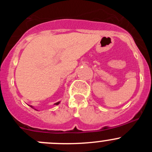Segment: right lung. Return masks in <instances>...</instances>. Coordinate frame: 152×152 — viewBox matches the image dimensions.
<instances>
[{"label": "right lung", "mask_w": 152, "mask_h": 152, "mask_svg": "<svg viewBox=\"0 0 152 152\" xmlns=\"http://www.w3.org/2000/svg\"><path fill=\"white\" fill-rule=\"evenodd\" d=\"M59 104V102H57V103H55L54 104H55V105H58V104ZM31 107H32L31 106ZM32 108H33V107H32Z\"/></svg>", "instance_id": "right-lung-1"}]
</instances>
